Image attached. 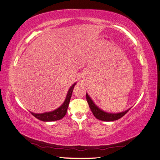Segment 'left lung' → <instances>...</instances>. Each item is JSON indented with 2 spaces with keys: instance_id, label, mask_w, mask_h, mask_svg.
<instances>
[{
  "instance_id": "1",
  "label": "left lung",
  "mask_w": 160,
  "mask_h": 160,
  "mask_svg": "<svg viewBox=\"0 0 160 160\" xmlns=\"http://www.w3.org/2000/svg\"><path fill=\"white\" fill-rule=\"evenodd\" d=\"M86 99L87 101H88V103L89 104V106L92 111V113H93L95 117L97 119L101 121H104V122H113V121L118 120L119 118H122L124 115L126 114L128 112V111L131 109L129 108L124 111H122V112L116 113H108L102 109H101L99 107H98L93 102V101L91 99L88 93H86Z\"/></svg>"
}]
</instances>
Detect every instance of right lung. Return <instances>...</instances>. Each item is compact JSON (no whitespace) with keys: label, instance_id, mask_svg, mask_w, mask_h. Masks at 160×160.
<instances>
[{"label":"right lung","instance_id":"add662e5","mask_svg":"<svg viewBox=\"0 0 160 160\" xmlns=\"http://www.w3.org/2000/svg\"><path fill=\"white\" fill-rule=\"evenodd\" d=\"M75 85L76 83H75L73 85H72L71 86L68 92H67L65 101L59 108H58L54 111H49V112H45L42 113H35L33 112H31V111L30 112L33 116H35L36 118L41 121H42V122H53V121H57L62 119L67 113V108H68V106L70 102L72 90H73Z\"/></svg>","mask_w":160,"mask_h":160}]
</instances>
